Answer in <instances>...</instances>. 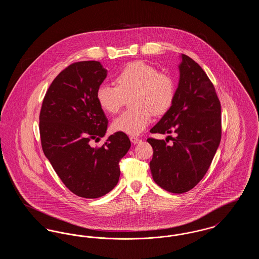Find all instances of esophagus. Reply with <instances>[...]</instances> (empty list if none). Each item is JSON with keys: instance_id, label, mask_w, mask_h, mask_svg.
Instances as JSON below:
<instances>
[{"instance_id": "esophagus-1", "label": "esophagus", "mask_w": 259, "mask_h": 259, "mask_svg": "<svg viewBox=\"0 0 259 259\" xmlns=\"http://www.w3.org/2000/svg\"><path fill=\"white\" fill-rule=\"evenodd\" d=\"M130 141L136 145V144H139L140 142H141V140L139 139V138H137V137H130Z\"/></svg>"}]
</instances>
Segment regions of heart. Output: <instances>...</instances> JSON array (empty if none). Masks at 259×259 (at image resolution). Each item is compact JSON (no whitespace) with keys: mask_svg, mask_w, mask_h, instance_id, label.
Instances as JSON below:
<instances>
[{"mask_svg":"<svg viewBox=\"0 0 259 259\" xmlns=\"http://www.w3.org/2000/svg\"><path fill=\"white\" fill-rule=\"evenodd\" d=\"M116 87L102 83L96 91L100 108L115 114L129 100L132 109L112 121V129L127 135L141 134L152 120V114L161 115L170 110L176 95V84L170 74L145 62L126 65L115 77Z\"/></svg>","mask_w":259,"mask_h":259,"instance_id":"b5f03b06","label":"heart"}]
</instances>
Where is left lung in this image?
<instances>
[{"label": "left lung", "instance_id": "obj_1", "mask_svg": "<svg viewBox=\"0 0 259 259\" xmlns=\"http://www.w3.org/2000/svg\"><path fill=\"white\" fill-rule=\"evenodd\" d=\"M181 57L172 107L150 129L151 133L176 137L148 139L153 149L149 163L153 181L178 194L189 191L203 179L222 139V107L214 87L196 62L185 54ZM168 137L172 140L170 145L165 143Z\"/></svg>", "mask_w": 259, "mask_h": 259}]
</instances>
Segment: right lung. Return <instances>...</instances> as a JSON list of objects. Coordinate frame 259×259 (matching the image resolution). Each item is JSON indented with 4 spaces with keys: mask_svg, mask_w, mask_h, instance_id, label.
<instances>
[{
    "mask_svg": "<svg viewBox=\"0 0 259 259\" xmlns=\"http://www.w3.org/2000/svg\"><path fill=\"white\" fill-rule=\"evenodd\" d=\"M108 71L98 61L76 62L58 74L42 101L39 134L45 155L74 194L99 198L117 185L119 161L131 147L125 133L111 135L100 148L108 118L96 91Z\"/></svg>",
    "mask_w": 259,
    "mask_h": 259,
    "instance_id": "add662e5",
    "label": "right lung"
}]
</instances>
